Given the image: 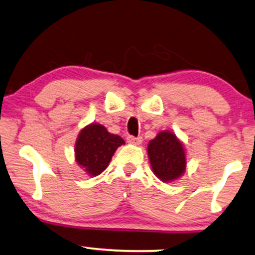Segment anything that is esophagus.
Listing matches in <instances>:
<instances>
[{"label":"esophagus","mask_w":255,"mask_h":255,"mask_svg":"<svg viewBox=\"0 0 255 255\" xmlns=\"http://www.w3.org/2000/svg\"><path fill=\"white\" fill-rule=\"evenodd\" d=\"M127 141L131 145H140L142 142V137L141 136H133V135H128L127 136Z\"/></svg>","instance_id":"obj_1"}]
</instances>
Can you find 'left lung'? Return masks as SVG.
I'll use <instances>...</instances> for the list:
<instances>
[{
  "label": "left lung",
  "mask_w": 255,
  "mask_h": 255,
  "mask_svg": "<svg viewBox=\"0 0 255 255\" xmlns=\"http://www.w3.org/2000/svg\"><path fill=\"white\" fill-rule=\"evenodd\" d=\"M147 152L153 172L162 182H172L185 171L186 159L183 145L171 131H160L149 141Z\"/></svg>",
  "instance_id": "left-lung-1"
}]
</instances>
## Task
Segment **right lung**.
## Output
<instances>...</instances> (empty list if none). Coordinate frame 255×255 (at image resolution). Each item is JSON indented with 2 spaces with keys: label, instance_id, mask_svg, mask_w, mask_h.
<instances>
[{
  "label": "right lung",
  "instance_id": "add662e5",
  "mask_svg": "<svg viewBox=\"0 0 255 255\" xmlns=\"http://www.w3.org/2000/svg\"><path fill=\"white\" fill-rule=\"evenodd\" d=\"M121 136L110 134L106 127L91 124L83 128L76 141V160L90 176H97L108 167L119 146L124 145Z\"/></svg>",
  "mask_w": 255,
  "mask_h": 255
}]
</instances>
